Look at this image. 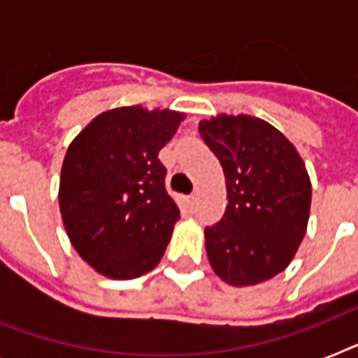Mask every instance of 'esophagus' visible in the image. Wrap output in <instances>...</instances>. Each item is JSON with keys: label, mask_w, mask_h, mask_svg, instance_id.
Instances as JSON below:
<instances>
[{"label": "esophagus", "mask_w": 358, "mask_h": 358, "mask_svg": "<svg viewBox=\"0 0 358 358\" xmlns=\"http://www.w3.org/2000/svg\"><path fill=\"white\" fill-rule=\"evenodd\" d=\"M185 208H187L189 212H195V208H196V196L195 195L185 196Z\"/></svg>", "instance_id": "1"}]
</instances>
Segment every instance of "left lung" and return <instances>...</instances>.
<instances>
[{
  "label": "left lung",
  "instance_id": "8db88e82",
  "mask_svg": "<svg viewBox=\"0 0 358 358\" xmlns=\"http://www.w3.org/2000/svg\"><path fill=\"white\" fill-rule=\"evenodd\" d=\"M199 131L217 156L229 206L206 227L213 271L232 286L264 282L284 271L305 238L312 187L305 163L266 120L219 115Z\"/></svg>",
  "mask_w": 358,
  "mask_h": 358
}]
</instances>
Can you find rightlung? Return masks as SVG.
<instances>
[{
    "instance_id": "obj_1",
    "label": "right lung",
    "mask_w": 358,
    "mask_h": 358,
    "mask_svg": "<svg viewBox=\"0 0 358 358\" xmlns=\"http://www.w3.org/2000/svg\"><path fill=\"white\" fill-rule=\"evenodd\" d=\"M182 119L169 109H111L70 143L59 208L78 255L106 277H141L167 249L180 210L157 154Z\"/></svg>"
}]
</instances>
